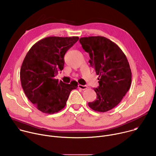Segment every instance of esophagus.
<instances>
[{
	"label": "esophagus",
	"instance_id": "34e87169",
	"mask_svg": "<svg viewBox=\"0 0 156 156\" xmlns=\"http://www.w3.org/2000/svg\"><path fill=\"white\" fill-rule=\"evenodd\" d=\"M78 87H79L80 89H81V90H87V86L86 85L79 84V85H78Z\"/></svg>",
	"mask_w": 156,
	"mask_h": 156
}]
</instances>
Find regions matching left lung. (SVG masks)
I'll return each mask as SVG.
<instances>
[{"instance_id": "1", "label": "left lung", "mask_w": 156, "mask_h": 156, "mask_svg": "<svg viewBox=\"0 0 156 156\" xmlns=\"http://www.w3.org/2000/svg\"><path fill=\"white\" fill-rule=\"evenodd\" d=\"M90 54V63L99 76V86L94 89L97 99L88 105L96 112H105L117 106L129 90L131 71L127 58L117 44L104 36L80 39Z\"/></svg>"}]
</instances>
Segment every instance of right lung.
<instances>
[{"instance_id": "1", "label": "right lung", "mask_w": 156, "mask_h": 156, "mask_svg": "<svg viewBox=\"0 0 156 156\" xmlns=\"http://www.w3.org/2000/svg\"><path fill=\"white\" fill-rule=\"evenodd\" d=\"M79 39L77 36H51L31 48L20 69L22 88L28 99L41 112L52 114L66 104L70 92L78 87L72 81L63 83L55 79L64 66V55Z\"/></svg>"}]
</instances>
